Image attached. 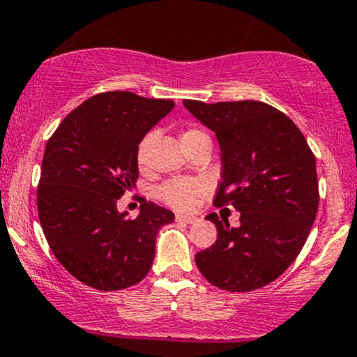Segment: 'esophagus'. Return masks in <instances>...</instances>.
Wrapping results in <instances>:
<instances>
[{"label": "esophagus", "mask_w": 357, "mask_h": 357, "mask_svg": "<svg viewBox=\"0 0 357 357\" xmlns=\"http://www.w3.org/2000/svg\"><path fill=\"white\" fill-rule=\"evenodd\" d=\"M176 221L178 222H186V225H192L197 221L196 216H186V214H176Z\"/></svg>", "instance_id": "1"}]
</instances>
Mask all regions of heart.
<instances>
[{"label":"heart","instance_id":"1","mask_svg":"<svg viewBox=\"0 0 357 357\" xmlns=\"http://www.w3.org/2000/svg\"><path fill=\"white\" fill-rule=\"evenodd\" d=\"M204 135L199 130H186L181 135V141L191 139V137ZM153 141V135H146L143 139L139 141L136 149V161L137 165L143 166L146 162V156H148L149 144ZM204 191V184L196 181V179H171L166 184L158 190V196L169 204L171 208L181 209V211H190L197 203V197Z\"/></svg>","mask_w":357,"mask_h":357}]
</instances>
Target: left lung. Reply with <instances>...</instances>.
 <instances>
[{
	"instance_id": "obj_1",
	"label": "left lung",
	"mask_w": 357,
	"mask_h": 357,
	"mask_svg": "<svg viewBox=\"0 0 357 357\" xmlns=\"http://www.w3.org/2000/svg\"><path fill=\"white\" fill-rule=\"evenodd\" d=\"M183 105L209 128L221 148V183L214 204L241 213L239 226L206 216L218 229L196 255L203 276L220 289H259L293 264L316 220V158L289 118L261 101Z\"/></svg>"
}]
</instances>
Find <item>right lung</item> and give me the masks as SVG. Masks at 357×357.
I'll use <instances>...</instances> for the list:
<instances>
[{"mask_svg":"<svg viewBox=\"0 0 357 357\" xmlns=\"http://www.w3.org/2000/svg\"><path fill=\"white\" fill-rule=\"evenodd\" d=\"M173 108V100L101 93L71 111L46 143L38 186L43 233L56 259L86 286L126 289L151 269L158 231L174 214L144 201L128 220L116 203L136 188L139 141Z\"/></svg>","mask_w":357,"mask_h":357,"instance_id":"obj_1","label":"right lung"}]
</instances>
